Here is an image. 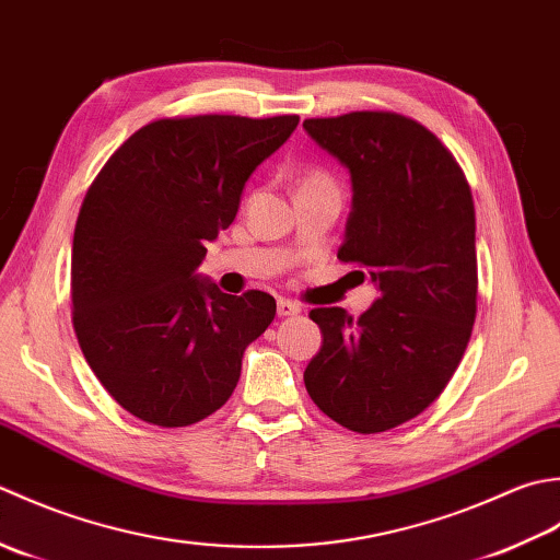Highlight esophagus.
<instances>
[{
  "label": "esophagus",
  "mask_w": 560,
  "mask_h": 560,
  "mask_svg": "<svg viewBox=\"0 0 560 560\" xmlns=\"http://www.w3.org/2000/svg\"><path fill=\"white\" fill-rule=\"evenodd\" d=\"M300 312H302L300 304H294L290 300H278V316H294Z\"/></svg>",
  "instance_id": "obj_1"
}]
</instances>
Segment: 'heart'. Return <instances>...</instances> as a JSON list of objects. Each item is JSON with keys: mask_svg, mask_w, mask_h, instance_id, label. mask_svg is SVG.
Wrapping results in <instances>:
<instances>
[{"mask_svg": "<svg viewBox=\"0 0 560 560\" xmlns=\"http://www.w3.org/2000/svg\"><path fill=\"white\" fill-rule=\"evenodd\" d=\"M312 184H334V180H330L324 171H312L310 176H304V180H302V186H312Z\"/></svg>", "mask_w": 560, "mask_h": 560, "instance_id": "obj_1", "label": "heart"}]
</instances>
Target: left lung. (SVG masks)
Wrapping results in <instances>:
<instances>
[{"label": "left lung", "mask_w": 560, "mask_h": 560, "mask_svg": "<svg viewBox=\"0 0 560 560\" xmlns=\"http://www.w3.org/2000/svg\"><path fill=\"white\" fill-rule=\"evenodd\" d=\"M304 130L350 171L352 212L338 258L380 296L352 318L312 310L324 346L304 384L324 413L360 435L416 418L459 368L476 322V212L452 152L392 110L310 118Z\"/></svg>", "instance_id": "1"}]
</instances>
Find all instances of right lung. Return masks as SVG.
Here are the masks:
<instances>
[{"label":"right lung","mask_w":560,"mask_h":560,"mask_svg":"<svg viewBox=\"0 0 560 560\" xmlns=\"http://www.w3.org/2000/svg\"><path fill=\"white\" fill-rule=\"evenodd\" d=\"M300 116L162 118L89 186L72 244V324L91 372L132 413L186 428L226 404L276 300L196 276L256 166Z\"/></svg>","instance_id":"1"}]
</instances>
